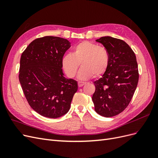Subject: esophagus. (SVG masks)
I'll return each mask as SVG.
<instances>
[{
	"label": "esophagus",
	"instance_id": "34e87169",
	"mask_svg": "<svg viewBox=\"0 0 158 158\" xmlns=\"http://www.w3.org/2000/svg\"><path fill=\"white\" fill-rule=\"evenodd\" d=\"M85 84V82H78V86L80 88V87H82L83 85H84Z\"/></svg>",
	"mask_w": 158,
	"mask_h": 158
}]
</instances>
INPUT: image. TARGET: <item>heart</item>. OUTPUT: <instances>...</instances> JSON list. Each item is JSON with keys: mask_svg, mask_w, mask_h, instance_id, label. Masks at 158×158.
<instances>
[{"mask_svg": "<svg viewBox=\"0 0 158 158\" xmlns=\"http://www.w3.org/2000/svg\"><path fill=\"white\" fill-rule=\"evenodd\" d=\"M82 65L78 78L87 80L99 77L106 73L109 64V55L104 47L90 41H83L76 45L73 54L66 55L63 59V68L70 78H74Z\"/></svg>", "mask_w": 158, "mask_h": 158, "instance_id": "obj_1", "label": "heart"}]
</instances>
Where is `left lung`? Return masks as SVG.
Masks as SVG:
<instances>
[{
    "instance_id": "obj_1",
    "label": "left lung",
    "mask_w": 158,
    "mask_h": 158,
    "mask_svg": "<svg viewBox=\"0 0 158 158\" xmlns=\"http://www.w3.org/2000/svg\"><path fill=\"white\" fill-rule=\"evenodd\" d=\"M108 51L109 64L102 78L94 82L95 111L105 117L121 113L130 103L139 78L135 52L126 42L109 36L96 40Z\"/></svg>"
}]
</instances>
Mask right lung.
Listing matches in <instances>:
<instances>
[{
  "instance_id": "1",
  "label": "right lung",
  "mask_w": 158,
  "mask_h": 158,
  "mask_svg": "<svg viewBox=\"0 0 158 158\" xmlns=\"http://www.w3.org/2000/svg\"><path fill=\"white\" fill-rule=\"evenodd\" d=\"M70 47L66 39L45 36L33 40L22 54L19 80L22 90L30 107L44 117L64 115L78 90L77 82L66 79L62 69Z\"/></svg>"
}]
</instances>
